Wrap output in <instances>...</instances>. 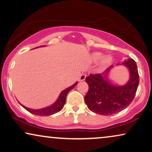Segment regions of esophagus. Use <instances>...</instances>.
<instances>
[{
  "label": "esophagus",
  "instance_id": "34e87169",
  "mask_svg": "<svg viewBox=\"0 0 152 152\" xmlns=\"http://www.w3.org/2000/svg\"><path fill=\"white\" fill-rule=\"evenodd\" d=\"M85 78H86V75H85V74H82L80 76H79L78 80L79 81H83V80H85Z\"/></svg>",
  "mask_w": 152,
  "mask_h": 152
}]
</instances>
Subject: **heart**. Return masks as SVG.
<instances>
[{"mask_svg":"<svg viewBox=\"0 0 152 152\" xmlns=\"http://www.w3.org/2000/svg\"><path fill=\"white\" fill-rule=\"evenodd\" d=\"M91 58H92L93 61L98 62L100 61V59L102 60L100 61V67H104L110 65L111 62L112 61V58L110 56H104L102 57V54L100 52H94L91 55Z\"/></svg>","mask_w":152,"mask_h":152,"instance_id":"obj_1","label":"heart"}]
</instances>
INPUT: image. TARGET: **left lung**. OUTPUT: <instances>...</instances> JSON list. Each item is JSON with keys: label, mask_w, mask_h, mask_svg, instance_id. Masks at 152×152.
<instances>
[{"label": "left lung", "mask_w": 152, "mask_h": 152, "mask_svg": "<svg viewBox=\"0 0 152 152\" xmlns=\"http://www.w3.org/2000/svg\"><path fill=\"white\" fill-rule=\"evenodd\" d=\"M116 65H124L129 70V79L125 85H115L109 79L113 65L102 74H90L85 79L89 85L88 92L85 96V104L96 114L107 116L118 113L129 106L135 96L139 84L136 62L129 58Z\"/></svg>", "instance_id": "8db88e82"}]
</instances>
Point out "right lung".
<instances>
[{
    "mask_svg": "<svg viewBox=\"0 0 152 152\" xmlns=\"http://www.w3.org/2000/svg\"><path fill=\"white\" fill-rule=\"evenodd\" d=\"M40 47H43V46H40ZM39 48V47H38ZM78 84V82H76L74 85H72V86H70L65 89H64L60 94L58 98H57V100H56V102H54L52 104H51L50 106L42 108V109H38V110H34V109H30L27 107L23 105V104H20V105L24 107L27 111H28L29 112L31 113V114L38 115V116H50V115L54 114L58 112L61 111L62 109L63 108L64 104H65L66 102V98H67V94L69 93V91L74 88L76 85Z\"/></svg>",
    "mask_w": 152,
    "mask_h": 152,
    "instance_id": "add662e5",
    "label": "right lung"
}]
</instances>
